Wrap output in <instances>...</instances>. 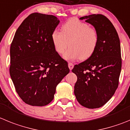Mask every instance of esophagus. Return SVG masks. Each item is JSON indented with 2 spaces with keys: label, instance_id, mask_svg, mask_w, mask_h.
<instances>
[{
  "label": "esophagus",
  "instance_id": "obj_1",
  "mask_svg": "<svg viewBox=\"0 0 130 130\" xmlns=\"http://www.w3.org/2000/svg\"><path fill=\"white\" fill-rule=\"evenodd\" d=\"M73 66H74V64H73V63H71V62L68 63V67L70 70H71L73 68Z\"/></svg>",
  "mask_w": 130,
  "mask_h": 130
}]
</instances>
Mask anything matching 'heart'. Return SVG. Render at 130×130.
Segmentation results:
<instances>
[{
  "mask_svg": "<svg viewBox=\"0 0 130 130\" xmlns=\"http://www.w3.org/2000/svg\"><path fill=\"white\" fill-rule=\"evenodd\" d=\"M52 40L55 50L62 54L64 53L66 60H73L90 58L97 48L99 35L97 30L89 24L77 18H71L62 26V31L55 29L52 33Z\"/></svg>",
  "mask_w": 130,
  "mask_h": 130,
  "instance_id": "b5f03b06",
  "label": "heart"
}]
</instances>
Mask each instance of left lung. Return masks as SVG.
<instances>
[{
    "mask_svg": "<svg viewBox=\"0 0 130 130\" xmlns=\"http://www.w3.org/2000/svg\"><path fill=\"white\" fill-rule=\"evenodd\" d=\"M80 19L95 28L99 42L93 54L72 70L77 77L74 93L82 106L98 108L112 97L119 85L122 67L120 40L113 25L104 15L93 14Z\"/></svg>",
    "mask_w": 130,
    "mask_h": 130,
    "instance_id": "obj_1",
    "label": "left lung"
}]
</instances>
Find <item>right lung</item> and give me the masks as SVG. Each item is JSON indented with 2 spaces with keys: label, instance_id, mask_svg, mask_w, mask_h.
Returning a JSON list of instances; mask_svg holds the SVG:
<instances>
[{
  "label": "right lung",
  "instance_id": "add662e5",
  "mask_svg": "<svg viewBox=\"0 0 130 130\" xmlns=\"http://www.w3.org/2000/svg\"><path fill=\"white\" fill-rule=\"evenodd\" d=\"M59 22L53 15L31 14L11 44V78L19 97L29 105L43 106L52 102L57 86L70 72L52 42V33Z\"/></svg>",
  "mask_w": 130,
  "mask_h": 130
}]
</instances>
